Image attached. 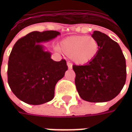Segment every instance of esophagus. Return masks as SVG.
Returning a JSON list of instances; mask_svg holds the SVG:
<instances>
[{
  "label": "esophagus",
  "mask_w": 132,
  "mask_h": 132,
  "mask_svg": "<svg viewBox=\"0 0 132 132\" xmlns=\"http://www.w3.org/2000/svg\"><path fill=\"white\" fill-rule=\"evenodd\" d=\"M67 66L68 67V69H71L72 68V64L69 63V62H67Z\"/></svg>",
  "instance_id": "1"
}]
</instances>
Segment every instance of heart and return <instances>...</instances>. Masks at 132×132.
Wrapping results in <instances>:
<instances>
[{"label":"heart","instance_id":"b5f03b06","mask_svg":"<svg viewBox=\"0 0 132 132\" xmlns=\"http://www.w3.org/2000/svg\"><path fill=\"white\" fill-rule=\"evenodd\" d=\"M60 48L66 55L70 56L75 64L84 65L96 57L98 44L96 39L91 36H74L62 40Z\"/></svg>","mask_w":132,"mask_h":132}]
</instances>
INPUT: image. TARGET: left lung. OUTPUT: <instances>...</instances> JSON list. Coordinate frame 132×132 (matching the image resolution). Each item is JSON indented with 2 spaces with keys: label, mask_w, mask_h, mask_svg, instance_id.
<instances>
[{
  "label": "left lung",
  "mask_w": 132,
  "mask_h": 132,
  "mask_svg": "<svg viewBox=\"0 0 132 132\" xmlns=\"http://www.w3.org/2000/svg\"><path fill=\"white\" fill-rule=\"evenodd\" d=\"M92 37L98 42L96 57L86 65H73L75 83L82 99L106 102L115 98L125 84L126 62L117 42L103 33L94 31Z\"/></svg>",
  "instance_id": "obj_1"
}]
</instances>
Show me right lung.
Returning a JSON list of instances; mask_svg holds the SVG:
<instances>
[{
    "label": "right lung",
    "instance_id": "obj_1",
    "mask_svg": "<svg viewBox=\"0 0 132 132\" xmlns=\"http://www.w3.org/2000/svg\"><path fill=\"white\" fill-rule=\"evenodd\" d=\"M56 31H33L18 40L9 55L8 84L13 93L23 102L40 105L51 101L55 87L68 70L65 60L55 62L49 52L38 43L60 35Z\"/></svg>",
    "mask_w": 132,
    "mask_h": 132
}]
</instances>
